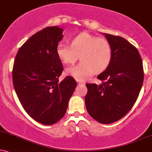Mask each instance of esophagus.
Wrapping results in <instances>:
<instances>
[{
    "mask_svg": "<svg viewBox=\"0 0 152 152\" xmlns=\"http://www.w3.org/2000/svg\"><path fill=\"white\" fill-rule=\"evenodd\" d=\"M77 84H78V85H85V83H84V82H82V81H77Z\"/></svg>",
    "mask_w": 152,
    "mask_h": 152,
    "instance_id": "1",
    "label": "esophagus"
}]
</instances>
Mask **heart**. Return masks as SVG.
Segmentation results:
<instances>
[{
    "mask_svg": "<svg viewBox=\"0 0 152 152\" xmlns=\"http://www.w3.org/2000/svg\"><path fill=\"white\" fill-rule=\"evenodd\" d=\"M57 55L65 64H73L78 58L81 62L66 69L65 72L75 79L85 80L95 72L107 68L112 60V50L104 37L81 33L71 40V45L60 42L56 48Z\"/></svg>",
    "mask_w": 152,
    "mask_h": 152,
    "instance_id": "1",
    "label": "heart"
}]
</instances>
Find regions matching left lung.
<instances>
[{
    "instance_id": "obj_1",
    "label": "left lung",
    "mask_w": 152,
    "mask_h": 152,
    "mask_svg": "<svg viewBox=\"0 0 152 152\" xmlns=\"http://www.w3.org/2000/svg\"><path fill=\"white\" fill-rule=\"evenodd\" d=\"M112 46V60L97 76L100 85L87 84L85 106L90 115L102 124L122 119L134 104L144 80L140 53L122 37L103 33Z\"/></svg>"
}]
</instances>
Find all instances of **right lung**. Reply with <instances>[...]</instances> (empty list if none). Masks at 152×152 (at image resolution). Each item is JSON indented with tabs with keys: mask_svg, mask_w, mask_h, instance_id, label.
I'll return each mask as SVG.
<instances>
[{
	"mask_svg": "<svg viewBox=\"0 0 152 152\" xmlns=\"http://www.w3.org/2000/svg\"><path fill=\"white\" fill-rule=\"evenodd\" d=\"M63 29L48 27L21 46L14 61L12 82L21 104L34 120L52 125L65 115L77 83L67 76L59 81L63 67L56 53Z\"/></svg>",
	"mask_w": 152,
	"mask_h": 152,
	"instance_id": "add662e5",
	"label": "right lung"
}]
</instances>
